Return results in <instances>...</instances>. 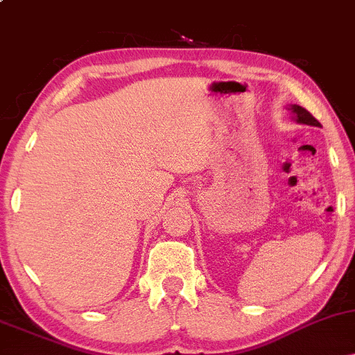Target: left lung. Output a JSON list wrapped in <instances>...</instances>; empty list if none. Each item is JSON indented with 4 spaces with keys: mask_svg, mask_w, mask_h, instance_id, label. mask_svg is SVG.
<instances>
[{
    "mask_svg": "<svg viewBox=\"0 0 355 355\" xmlns=\"http://www.w3.org/2000/svg\"><path fill=\"white\" fill-rule=\"evenodd\" d=\"M287 110H291L292 113V118L297 121V123H302V125H311V126H320L319 121L313 118L311 113L307 112V110L299 107V105H291V107H287Z\"/></svg>",
    "mask_w": 355,
    "mask_h": 355,
    "instance_id": "8db88e82",
    "label": "left lung"
}]
</instances>
